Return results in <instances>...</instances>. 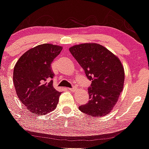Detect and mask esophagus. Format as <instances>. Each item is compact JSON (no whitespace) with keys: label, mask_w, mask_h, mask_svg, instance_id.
Returning a JSON list of instances; mask_svg holds the SVG:
<instances>
[{"label":"esophagus","mask_w":149,"mask_h":149,"mask_svg":"<svg viewBox=\"0 0 149 149\" xmlns=\"http://www.w3.org/2000/svg\"><path fill=\"white\" fill-rule=\"evenodd\" d=\"M67 90L72 91V92H74V91H76V88H75V87H73V88H67Z\"/></svg>","instance_id":"1"}]
</instances>
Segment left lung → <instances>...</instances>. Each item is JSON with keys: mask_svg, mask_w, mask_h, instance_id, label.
Returning <instances> with one entry per match:
<instances>
[{"mask_svg": "<svg viewBox=\"0 0 149 149\" xmlns=\"http://www.w3.org/2000/svg\"><path fill=\"white\" fill-rule=\"evenodd\" d=\"M69 51L91 81L89 100L79 109L91 117L109 114L115 106L124 86L125 71L117 55L97 43H83Z\"/></svg>", "mask_w": 149, "mask_h": 149, "instance_id": "8db88e82", "label": "left lung"}]
</instances>
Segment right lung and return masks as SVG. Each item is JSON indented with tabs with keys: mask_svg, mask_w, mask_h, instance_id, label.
<instances>
[{
	"mask_svg": "<svg viewBox=\"0 0 149 149\" xmlns=\"http://www.w3.org/2000/svg\"><path fill=\"white\" fill-rule=\"evenodd\" d=\"M62 46L40 45L20 57L13 69V81L18 97L30 112L45 115L56 108L61 92L53 87L50 64Z\"/></svg>",
	"mask_w": 149,
	"mask_h": 149,
	"instance_id": "add662e5",
	"label": "right lung"
}]
</instances>
